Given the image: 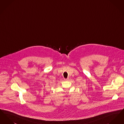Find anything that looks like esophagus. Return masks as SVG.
<instances>
[{"label": "esophagus", "mask_w": 124, "mask_h": 124, "mask_svg": "<svg viewBox=\"0 0 124 124\" xmlns=\"http://www.w3.org/2000/svg\"><path fill=\"white\" fill-rule=\"evenodd\" d=\"M69 79V78H66V79H65V78L64 79V80H68Z\"/></svg>", "instance_id": "1"}]
</instances>
